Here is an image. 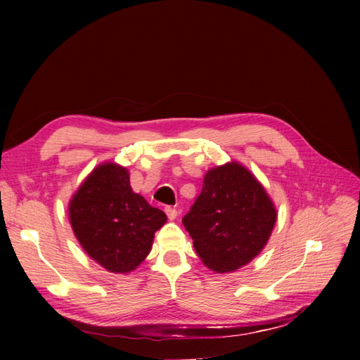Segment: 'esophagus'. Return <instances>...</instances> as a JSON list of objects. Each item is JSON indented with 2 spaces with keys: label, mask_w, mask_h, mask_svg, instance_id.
<instances>
[{
  "label": "esophagus",
  "mask_w": 360,
  "mask_h": 360,
  "mask_svg": "<svg viewBox=\"0 0 360 360\" xmlns=\"http://www.w3.org/2000/svg\"><path fill=\"white\" fill-rule=\"evenodd\" d=\"M165 213H167L169 221H174L177 217V210L172 209V207H165Z\"/></svg>",
  "instance_id": "34e87169"
}]
</instances>
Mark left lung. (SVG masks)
Returning a JSON list of instances; mask_svg holds the SVG:
<instances>
[{
  "mask_svg": "<svg viewBox=\"0 0 360 360\" xmlns=\"http://www.w3.org/2000/svg\"><path fill=\"white\" fill-rule=\"evenodd\" d=\"M276 209L254 174L237 162L207 171L202 191L183 225L202 263L228 274L246 266L263 248Z\"/></svg>",
  "mask_w": 360,
  "mask_h": 360,
  "instance_id": "obj_1",
  "label": "left lung"
}]
</instances>
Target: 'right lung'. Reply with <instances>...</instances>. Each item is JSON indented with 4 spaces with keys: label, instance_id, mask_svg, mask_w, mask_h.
Returning <instances> with one entry per match:
<instances>
[{
    "label": "right lung",
    "instance_id": "add662e5",
    "mask_svg": "<svg viewBox=\"0 0 360 360\" xmlns=\"http://www.w3.org/2000/svg\"><path fill=\"white\" fill-rule=\"evenodd\" d=\"M78 242L96 263L112 274H129L150 254L167 214L130 188L129 172L117 163L91 171L69 204Z\"/></svg>",
    "mask_w": 360,
    "mask_h": 360
}]
</instances>
